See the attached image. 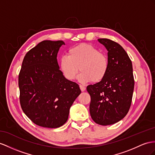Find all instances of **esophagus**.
<instances>
[{
	"instance_id": "obj_1",
	"label": "esophagus",
	"mask_w": 155,
	"mask_h": 155,
	"mask_svg": "<svg viewBox=\"0 0 155 155\" xmlns=\"http://www.w3.org/2000/svg\"><path fill=\"white\" fill-rule=\"evenodd\" d=\"M80 86V88H81L82 92H84V91L86 90V88L84 87V86H83L82 84H80V86Z\"/></svg>"
}]
</instances>
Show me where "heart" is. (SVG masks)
Masks as SVG:
<instances>
[{
	"mask_svg": "<svg viewBox=\"0 0 155 155\" xmlns=\"http://www.w3.org/2000/svg\"><path fill=\"white\" fill-rule=\"evenodd\" d=\"M59 69L69 81L74 80L81 70L78 77L79 82H99L104 80L108 73L109 60L107 55L100 52L97 48L81 44L70 48L67 56L61 58Z\"/></svg>",
	"mask_w": 155,
	"mask_h": 155,
	"instance_id": "1",
	"label": "heart"
}]
</instances>
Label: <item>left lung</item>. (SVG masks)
I'll use <instances>...</instances> for the list:
<instances>
[{
    "label": "left lung",
    "mask_w": 155,
    "mask_h": 155,
    "mask_svg": "<svg viewBox=\"0 0 155 155\" xmlns=\"http://www.w3.org/2000/svg\"><path fill=\"white\" fill-rule=\"evenodd\" d=\"M98 41L107 50L109 71L104 80L87 86L91 97L90 113L98 124H113L128 113L134 88L132 63L117 42L107 38Z\"/></svg>",
    "instance_id": "8db88e82"
}]
</instances>
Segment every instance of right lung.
<instances>
[{
	"instance_id": "add662e5",
	"label": "right lung",
	"mask_w": 155,
	"mask_h": 155,
	"mask_svg": "<svg viewBox=\"0 0 155 155\" xmlns=\"http://www.w3.org/2000/svg\"><path fill=\"white\" fill-rule=\"evenodd\" d=\"M65 43L44 41L27 52L19 74V101L23 111L35 124L56 128L68 119L69 109L81 93L76 82L59 70L57 55Z\"/></svg>"
}]
</instances>
